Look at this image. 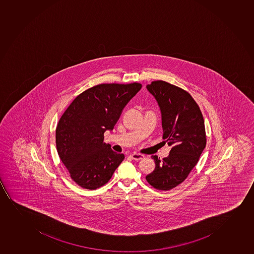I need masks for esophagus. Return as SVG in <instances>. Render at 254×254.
Here are the masks:
<instances>
[{
    "mask_svg": "<svg viewBox=\"0 0 254 254\" xmlns=\"http://www.w3.org/2000/svg\"><path fill=\"white\" fill-rule=\"evenodd\" d=\"M132 159L134 160H141L142 158H144V155L143 154H141V153H131V155H130Z\"/></svg>",
    "mask_w": 254,
    "mask_h": 254,
    "instance_id": "obj_1",
    "label": "esophagus"
}]
</instances>
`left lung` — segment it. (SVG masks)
<instances>
[{"label":"left lung","instance_id":"8db88e82","mask_svg":"<svg viewBox=\"0 0 254 254\" xmlns=\"http://www.w3.org/2000/svg\"><path fill=\"white\" fill-rule=\"evenodd\" d=\"M162 113L163 138L171 147L167 158L152 155L155 169L146 176L159 190H169L188 177L206 145L205 123L198 104L182 88L163 80L147 85Z\"/></svg>","mask_w":254,"mask_h":254}]
</instances>
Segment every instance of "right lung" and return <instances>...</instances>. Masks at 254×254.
<instances>
[{"label":"right lung","instance_id":"right-lung-1","mask_svg":"<svg viewBox=\"0 0 254 254\" xmlns=\"http://www.w3.org/2000/svg\"><path fill=\"white\" fill-rule=\"evenodd\" d=\"M142 88L140 83L101 84L75 97L55 131L58 154L70 178L82 188L96 190L111 180L125 156L104 142L123 108Z\"/></svg>","mask_w":254,"mask_h":254}]
</instances>
